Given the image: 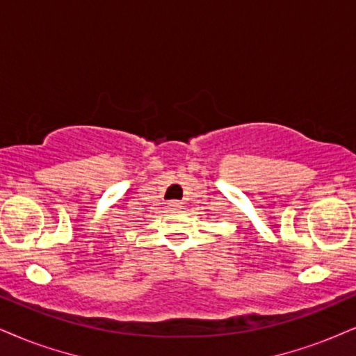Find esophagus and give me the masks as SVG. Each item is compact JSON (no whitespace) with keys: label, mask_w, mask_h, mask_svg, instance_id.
Here are the masks:
<instances>
[{"label":"esophagus","mask_w":356,"mask_h":356,"mask_svg":"<svg viewBox=\"0 0 356 356\" xmlns=\"http://www.w3.org/2000/svg\"><path fill=\"white\" fill-rule=\"evenodd\" d=\"M171 209H179L181 208V203H178V201H173V203H170Z\"/></svg>","instance_id":"1"}]
</instances>
